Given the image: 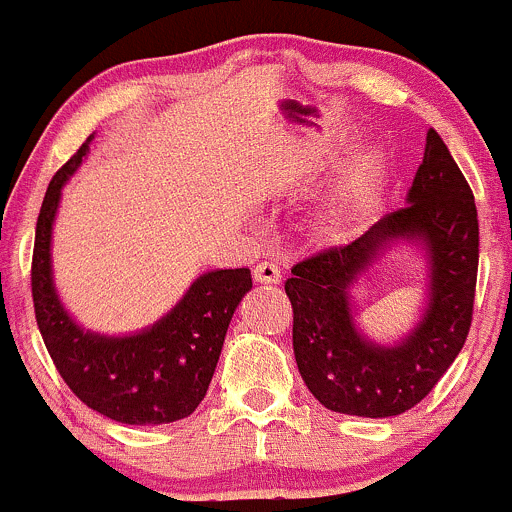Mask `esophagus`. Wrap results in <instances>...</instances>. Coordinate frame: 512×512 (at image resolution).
<instances>
[{
	"label": "esophagus",
	"instance_id": "obj_1",
	"mask_svg": "<svg viewBox=\"0 0 512 512\" xmlns=\"http://www.w3.org/2000/svg\"><path fill=\"white\" fill-rule=\"evenodd\" d=\"M254 281L256 283H271V286H276V283H281V268L276 266V263H258L254 268Z\"/></svg>",
	"mask_w": 512,
	"mask_h": 512
}]
</instances>
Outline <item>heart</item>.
<instances>
[{"label":"heart","instance_id":"1","mask_svg":"<svg viewBox=\"0 0 512 512\" xmlns=\"http://www.w3.org/2000/svg\"><path fill=\"white\" fill-rule=\"evenodd\" d=\"M360 217V197L355 189L345 187L333 199L323 204L318 212H313L305 221V234L313 244L320 246H340L352 239Z\"/></svg>","mask_w":512,"mask_h":512}]
</instances>
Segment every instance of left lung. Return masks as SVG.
Here are the masks:
<instances>
[{"label": "left lung", "mask_w": 512, "mask_h": 512, "mask_svg": "<svg viewBox=\"0 0 512 512\" xmlns=\"http://www.w3.org/2000/svg\"><path fill=\"white\" fill-rule=\"evenodd\" d=\"M422 261L425 295L415 323L394 341L367 336L356 320V286L392 250ZM478 271V212L466 177L436 130L407 207L340 249L291 268L293 352L305 387L337 414L384 419L419 404L444 377L471 328Z\"/></svg>", "instance_id": "1"}]
</instances>
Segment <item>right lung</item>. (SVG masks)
Segmentation results:
<instances>
[{"instance_id": "add662e5", "label": "right lung", "mask_w": 512, "mask_h": 512, "mask_svg": "<svg viewBox=\"0 0 512 512\" xmlns=\"http://www.w3.org/2000/svg\"><path fill=\"white\" fill-rule=\"evenodd\" d=\"M93 138L96 133L56 172L41 204L31 266L36 323L63 382L86 407L120 424H170L192 414L207 394L231 315L251 291V271H204L162 318L135 333L83 328L56 291L51 246L63 187Z\"/></svg>"}]
</instances>
